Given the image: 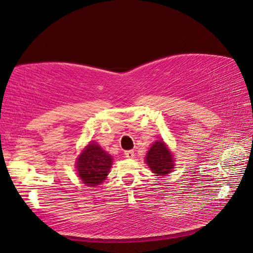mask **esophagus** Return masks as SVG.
Instances as JSON below:
<instances>
[{"label":"esophagus","instance_id":"34e87169","mask_svg":"<svg viewBox=\"0 0 253 253\" xmlns=\"http://www.w3.org/2000/svg\"><path fill=\"white\" fill-rule=\"evenodd\" d=\"M125 156H126V158H127V159H132L134 157V151L133 150H126V151H125Z\"/></svg>","mask_w":253,"mask_h":253}]
</instances>
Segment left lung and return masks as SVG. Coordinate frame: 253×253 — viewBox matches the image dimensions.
Instances as JSON below:
<instances>
[{"mask_svg": "<svg viewBox=\"0 0 253 253\" xmlns=\"http://www.w3.org/2000/svg\"><path fill=\"white\" fill-rule=\"evenodd\" d=\"M174 161L175 158L162 139H158L151 145L145 157L146 165L157 176H164L172 172L175 166Z\"/></svg>", "mask_w": 253, "mask_h": 253, "instance_id": "8db88e82", "label": "left lung"}]
</instances>
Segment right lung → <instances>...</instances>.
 <instances>
[{
  "label": "right lung",
  "instance_id": "obj_1",
  "mask_svg": "<svg viewBox=\"0 0 253 253\" xmlns=\"http://www.w3.org/2000/svg\"><path fill=\"white\" fill-rule=\"evenodd\" d=\"M112 165L111 156L95 142H89L77 159L76 169L83 184L97 186L107 177Z\"/></svg>",
  "mask_w": 253,
  "mask_h": 253
}]
</instances>
